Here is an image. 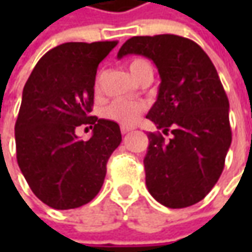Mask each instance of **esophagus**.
Wrapping results in <instances>:
<instances>
[{
    "label": "esophagus",
    "mask_w": 252,
    "mask_h": 252,
    "mask_svg": "<svg viewBox=\"0 0 252 252\" xmlns=\"http://www.w3.org/2000/svg\"><path fill=\"white\" fill-rule=\"evenodd\" d=\"M121 131L123 133V134H127V133L133 131V127H129V126H122Z\"/></svg>",
    "instance_id": "esophagus-1"
}]
</instances>
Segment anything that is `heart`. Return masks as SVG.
Segmentation results:
<instances>
[{
  "label": "heart",
  "mask_w": 252,
  "mask_h": 252,
  "mask_svg": "<svg viewBox=\"0 0 252 252\" xmlns=\"http://www.w3.org/2000/svg\"><path fill=\"white\" fill-rule=\"evenodd\" d=\"M147 65H150V64L146 60L136 59V60H131L130 64H129V71L134 77L136 74L141 71ZM96 90H98V87H96ZM143 111H144V105L140 102L118 99V101L112 102L111 105L103 111V115H105V118H108L113 122H118L123 126H130V125H134L139 121Z\"/></svg>",
  "instance_id": "b5f03b06"
}]
</instances>
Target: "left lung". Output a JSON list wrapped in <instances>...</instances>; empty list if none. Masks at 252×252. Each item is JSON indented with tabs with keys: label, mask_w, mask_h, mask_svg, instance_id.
Masks as SVG:
<instances>
[{
	"label": "left lung",
	"mask_w": 252,
	"mask_h": 252,
	"mask_svg": "<svg viewBox=\"0 0 252 252\" xmlns=\"http://www.w3.org/2000/svg\"><path fill=\"white\" fill-rule=\"evenodd\" d=\"M127 54L156 64L161 83L147 119L172 133L169 141L147 134V189L167 208L192 206L218 182L231 144L228 99L218 71L199 44L177 34L134 36L118 59Z\"/></svg>",
	"instance_id": "left-lung-1"
}]
</instances>
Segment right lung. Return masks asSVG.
<instances>
[{
  "mask_svg": "<svg viewBox=\"0 0 252 252\" xmlns=\"http://www.w3.org/2000/svg\"><path fill=\"white\" fill-rule=\"evenodd\" d=\"M116 44H60L37 62L25 84L15 123L16 160L32 192L50 208L67 210L91 202L121 144L116 122L91 116L98 64ZM83 124L93 129L88 142L76 137Z\"/></svg>",
  "mask_w": 252,
  "mask_h": 252,
  "instance_id": "obj_1",
  "label": "right lung"
}]
</instances>
